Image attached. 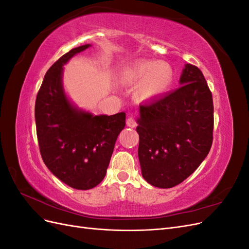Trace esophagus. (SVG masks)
I'll return each mask as SVG.
<instances>
[{
    "instance_id": "obj_1",
    "label": "esophagus",
    "mask_w": 249,
    "mask_h": 249,
    "mask_svg": "<svg viewBox=\"0 0 249 249\" xmlns=\"http://www.w3.org/2000/svg\"><path fill=\"white\" fill-rule=\"evenodd\" d=\"M126 124H127V126H130V127H136L137 126L136 119H135L134 116L130 115L126 119Z\"/></svg>"
}]
</instances>
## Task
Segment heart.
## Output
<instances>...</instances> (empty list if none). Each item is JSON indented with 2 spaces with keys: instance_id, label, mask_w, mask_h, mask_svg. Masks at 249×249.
I'll return each mask as SVG.
<instances>
[{
  "instance_id": "1",
  "label": "heart",
  "mask_w": 249,
  "mask_h": 249,
  "mask_svg": "<svg viewBox=\"0 0 249 249\" xmlns=\"http://www.w3.org/2000/svg\"><path fill=\"white\" fill-rule=\"evenodd\" d=\"M120 80L127 85L140 82L136 95L141 100H146L163 93L171 86L173 70L166 62L144 60L126 67L120 74Z\"/></svg>"
}]
</instances>
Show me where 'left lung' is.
I'll return each instance as SVG.
<instances>
[{"label":"left lung","mask_w":249,"mask_h":249,"mask_svg":"<svg viewBox=\"0 0 249 249\" xmlns=\"http://www.w3.org/2000/svg\"><path fill=\"white\" fill-rule=\"evenodd\" d=\"M175 91L140 106L142 177L158 188L180 184L197 169L213 142L212 92L197 66L186 64Z\"/></svg>","instance_id":"1"}]
</instances>
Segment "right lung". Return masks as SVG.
Returning a JSON list of instances; mask_svg holds the SVG:
<instances>
[{"label": "right lung", "mask_w": 249, "mask_h": 249, "mask_svg": "<svg viewBox=\"0 0 249 249\" xmlns=\"http://www.w3.org/2000/svg\"><path fill=\"white\" fill-rule=\"evenodd\" d=\"M89 47L71 50L50 67L35 102L42 160L53 175L78 190L91 189L104 179L117 136L125 125V113L93 116L74 108L63 91L62 66Z\"/></svg>", "instance_id": "right-lung-1"}]
</instances>
